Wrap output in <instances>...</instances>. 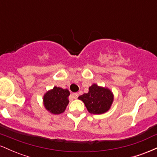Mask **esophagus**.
<instances>
[{"mask_svg": "<svg viewBox=\"0 0 157 157\" xmlns=\"http://www.w3.org/2000/svg\"><path fill=\"white\" fill-rule=\"evenodd\" d=\"M78 96H79L78 93H72V94H71V97H72L74 99H77V97H78Z\"/></svg>", "mask_w": 157, "mask_h": 157, "instance_id": "esophagus-1", "label": "esophagus"}]
</instances>
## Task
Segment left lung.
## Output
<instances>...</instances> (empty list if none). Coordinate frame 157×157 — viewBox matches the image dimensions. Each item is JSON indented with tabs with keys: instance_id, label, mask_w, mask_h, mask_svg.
I'll list each match as a JSON object with an SVG mask.
<instances>
[{
	"instance_id": "8db88e82",
	"label": "left lung",
	"mask_w": 157,
	"mask_h": 157,
	"mask_svg": "<svg viewBox=\"0 0 157 157\" xmlns=\"http://www.w3.org/2000/svg\"><path fill=\"white\" fill-rule=\"evenodd\" d=\"M78 99L84 102L90 113L102 114L111 109L113 94L108 88L94 83L89 88V92L80 95Z\"/></svg>"
}]
</instances>
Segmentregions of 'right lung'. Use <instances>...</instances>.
<instances>
[{"label": "right lung", "mask_w": 157, "mask_h": 157, "mask_svg": "<svg viewBox=\"0 0 157 157\" xmlns=\"http://www.w3.org/2000/svg\"><path fill=\"white\" fill-rule=\"evenodd\" d=\"M69 95L70 92L68 89L55 86L53 89L45 93L43 98L45 109L53 114L63 113L69 102Z\"/></svg>", "instance_id": "obj_1"}]
</instances>
